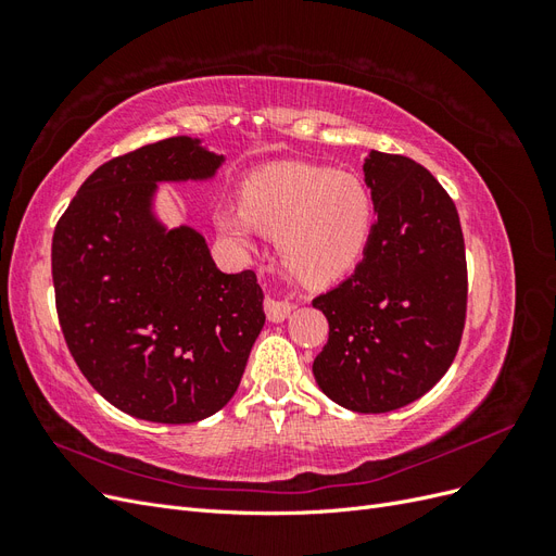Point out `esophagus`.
Listing matches in <instances>:
<instances>
[{"instance_id":"34e87169","label":"esophagus","mask_w":556,"mask_h":556,"mask_svg":"<svg viewBox=\"0 0 556 556\" xmlns=\"http://www.w3.org/2000/svg\"><path fill=\"white\" fill-rule=\"evenodd\" d=\"M264 311L271 323H285V319H288L292 313V304H288V301H278V299H266Z\"/></svg>"}]
</instances>
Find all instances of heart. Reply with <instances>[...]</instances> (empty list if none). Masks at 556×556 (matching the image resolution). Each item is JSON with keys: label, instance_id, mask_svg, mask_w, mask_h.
Masks as SVG:
<instances>
[{"label": "heart", "instance_id": "1", "mask_svg": "<svg viewBox=\"0 0 556 556\" xmlns=\"http://www.w3.org/2000/svg\"><path fill=\"white\" fill-rule=\"evenodd\" d=\"M376 217V197L359 176L278 164L245 182L243 208L223 211L217 227L241 248L255 231L278 239L280 262L299 282L329 288L362 262Z\"/></svg>", "mask_w": 556, "mask_h": 556}]
</instances>
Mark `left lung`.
<instances>
[{
	"label": "left lung",
	"mask_w": 556,
	"mask_h": 556,
	"mask_svg": "<svg viewBox=\"0 0 556 556\" xmlns=\"http://www.w3.org/2000/svg\"><path fill=\"white\" fill-rule=\"evenodd\" d=\"M364 180L376 229L355 274L313 299L329 341L313 376L352 413H390L450 368L466 323V250L457 208L425 166L371 150Z\"/></svg>",
	"instance_id": "obj_1"
}]
</instances>
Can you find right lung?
<instances>
[{"mask_svg": "<svg viewBox=\"0 0 556 556\" xmlns=\"http://www.w3.org/2000/svg\"><path fill=\"white\" fill-rule=\"evenodd\" d=\"M225 162L172 137L113 157L80 185L53 233L64 341L117 410L190 425L227 406L264 327L252 271L223 274L194 227L155 213L157 182L211 180Z\"/></svg>", "mask_w": 556, "mask_h": 556, "instance_id": "add662e5", "label": "right lung"}]
</instances>
